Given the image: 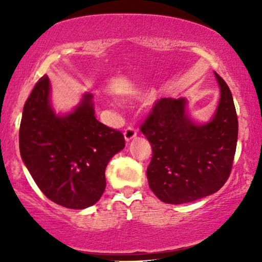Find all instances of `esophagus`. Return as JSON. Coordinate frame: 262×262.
<instances>
[{
	"instance_id": "1",
	"label": "esophagus",
	"mask_w": 262,
	"mask_h": 262,
	"mask_svg": "<svg viewBox=\"0 0 262 262\" xmlns=\"http://www.w3.org/2000/svg\"><path fill=\"white\" fill-rule=\"evenodd\" d=\"M136 135H137V131H136L132 126H127L126 128H125L124 137H125V139H126V142H130L131 139H134L136 137Z\"/></svg>"
}]
</instances>
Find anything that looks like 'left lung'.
I'll return each instance as SVG.
<instances>
[{
  "instance_id": "1",
  "label": "left lung",
  "mask_w": 262,
  "mask_h": 262,
  "mask_svg": "<svg viewBox=\"0 0 262 262\" xmlns=\"http://www.w3.org/2000/svg\"><path fill=\"white\" fill-rule=\"evenodd\" d=\"M221 88L216 114L196 125L185 99L157 100L141 125L152 148L146 177L149 187L168 204L194 202L217 192L232 169L238 121L228 84L214 73Z\"/></svg>"
}]
</instances>
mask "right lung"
Segmentation results:
<instances>
[{
    "label": "right lung",
    "instance_id": "obj_1",
    "mask_svg": "<svg viewBox=\"0 0 262 262\" xmlns=\"http://www.w3.org/2000/svg\"><path fill=\"white\" fill-rule=\"evenodd\" d=\"M44 75L24 106L20 154L40 191L68 209H85L101 198L105 169L125 146L124 135L96 120L93 95L84 94L73 113L56 116Z\"/></svg>",
    "mask_w": 262,
    "mask_h": 262
}]
</instances>
